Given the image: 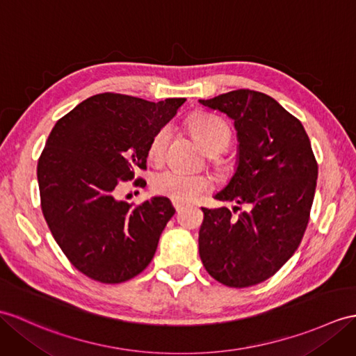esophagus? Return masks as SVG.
<instances>
[{"instance_id":"esophagus-1","label":"esophagus","mask_w":356,"mask_h":356,"mask_svg":"<svg viewBox=\"0 0 356 356\" xmlns=\"http://www.w3.org/2000/svg\"><path fill=\"white\" fill-rule=\"evenodd\" d=\"M172 206H175L176 211H180V209L185 206V203H181V202H179V200H172Z\"/></svg>"}]
</instances>
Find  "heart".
Instances as JSON below:
<instances>
[{"label": "heart", "mask_w": 356, "mask_h": 356, "mask_svg": "<svg viewBox=\"0 0 356 356\" xmlns=\"http://www.w3.org/2000/svg\"><path fill=\"white\" fill-rule=\"evenodd\" d=\"M188 129L203 150L208 153L225 150L232 135L225 120L206 112H198L189 117ZM168 139L170 127L163 126L156 131L148 144V158L154 162L162 161ZM152 188L156 194L172 198V200L191 202L202 193L208 191L211 180L203 175H186L177 170H163L153 176Z\"/></svg>", "instance_id": "1"}]
</instances>
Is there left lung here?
<instances>
[{"instance_id":"left-lung-1","label":"left lung","mask_w":356,"mask_h":356,"mask_svg":"<svg viewBox=\"0 0 356 356\" xmlns=\"http://www.w3.org/2000/svg\"><path fill=\"white\" fill-rule=\"evenodd\" d=\"M198 102L232 118L239 143L236 170L216 198L247 206L236 217L227 208H202L200 259L220 284L252 286L275 275L299 247L318 165L302 122L275 98L236 89Z\"/></svg>"}]
</instances>
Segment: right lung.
<instances>
[{"instance_id": "1", "label": "right lung", "mask_w": 356, "mask_h": 356, "mask_svg": "<svg viewBox=\"0 0 356 356\" xmlns=\"http://www.w3.org/2000/svg\"><path fill=\"white\" fill-rule=\"evenodd\" d=\"M184 103L104 92L56 122L38 162L40 206L56 243L85 276L120 284L152 262L176 209L167 197L134 206L115 195L147 168L153 135Z\"/></svg>"}]
</instances>
